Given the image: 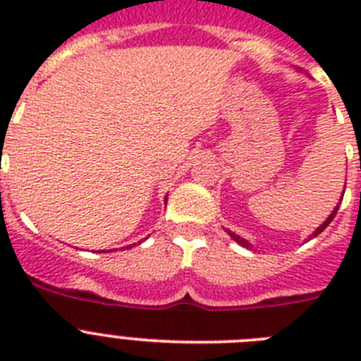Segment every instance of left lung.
Segmentation results:
<instances>
[{"instance_id":"8db88e82","label":"left lung","mask_w":361,"mask_h":361,"mask_svg":"<svg viewBox=\"0 0 361 361\" xmlns=\"http://www.w3.org/2000/svg\"><path fill=\"white\" fill-rule=\"evenodd\" d=\"M342 199H343V197H342ZM338 208H340V204H338L336 208H334V209H333V213H331V215H329V216H327V219H325V222H324V224H320V226H318V228H317V229H314V231H312V235H309V238H312V237H317V235H320V233H322V231H324V229H325V228H327V226H329V224H331V220H333V219H334V215H336ZM224 229H226V228H224ZM226 233H228L229 237H231V238H233V240L237 242V244H240V245H242V247H247V250H253V245H251V244H250V242L245 240V238H242V237H240V235H237V233H233V231H229V229H226ZM309 238H307V240H309Z\"/></svg>"}]
</instances>
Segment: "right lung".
<instances>
[{"label":"right lung","mask_w":361,"mask_h":361,"mask_svg":"<svg viewBox=\"0 0 361 361\" xmlns=\"http://www.w3.org/2000/svg\"><path fill=\"white\" fill-rule=\"evenodd\" d=\"M166 200H168V199H166ZM132 245H135V244H130V245H126V247H132Z\"/></svg>","instance_id":"1"}]
</instances>
